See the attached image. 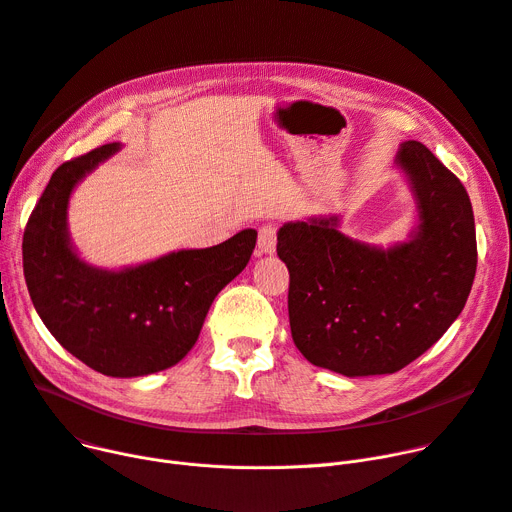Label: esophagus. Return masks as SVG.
Listing matches in <instances>:
<instances>
[{"instance_id": "34e87169", "label": "esophagus", "mask_w": 512, "mask_h": 512, "mask_svg": "<svg viewBox=\"0 0 512 512\" xmlns=\"http://www.w3.org/2000/svg\"><path fill=\"white\" fill-rule=\"evenodd\" d=\"M278 243V228L274 224H265L259 228V238H257V249L259 255H271L276 251Z\"/></svg>"}]
</instances>
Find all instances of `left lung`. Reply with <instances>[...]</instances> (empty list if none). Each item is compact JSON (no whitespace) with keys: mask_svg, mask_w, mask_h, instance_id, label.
<instances>
[{"mask_svg":"<svg viewBox=\"0 0 512 512\" xmlns=\"http://www.w3.org/2000/svg\"><path fill=\"white\" fill-rule=\"evenodd\" d=\"M395 162L418 201L420 224L407 243L352 241L335 216L278 232L294 344L344 377L391 374L422 356L463 311L478 267L463 183L420 142L401 144Z\"/></svg>","mask_w":512,"mask_h":512,"instance_id":"obj_1","label":"left lung"}]
</instances>
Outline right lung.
Returning <instances> with one entry per match:
<instances>
[{
	"label": "right lung",
	"mask_w": 512,
	"mask_h": 512,
	"mask_svg": "<svg viewBox=\"0 0 512 512\" xmlns=\"http://www.w3.org/2000/svg\"><path fill=\"white\" fill-rule=\"evenodd\" d=\"M117 150L105 144L55 170L26 222L22 265L34 309L57 342L92 370L129 379L187 356L218 292L247 267L257 232L121 271L90 267L70 245L67 201Z\"/></svg>",
	"instance_id": "1"
}]
</instances>
